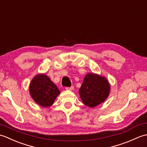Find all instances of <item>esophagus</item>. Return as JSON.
<instances>
[{"instance_id": "obj_1", "label": "esophagus", "mask_w": 147, "mask_h": 147, "mask_svg": "<svg viewBox=\"0 0 147 147\" xmlns=\"http://www.w3.org/2000/svg\"><path fill=\"white\" fill-rule=\"evenodd\" d=\"M74 89L73 86H71V87H65V90H73Z\"/></svg>"}]
</instances>
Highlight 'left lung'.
<instances>
[{
	"label": "left lung",
	"mask_w": 147,
	"mask_h": 147,
	"mask_svg": "<svg viewBox=\"0 0 147 147\" xmlns=\"http://www.w3.org/2000/svg\"><path fill=\"white\" fill-rule=\"evenodd\" d=\"M110 86L105 78L93 73L87 74L79 90L84 104L95 107L108 97Z\"/></svg>",
	"instance_id": "8db88e82"
}]
</instances>
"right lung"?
Wrapping results in <instances>:
<instances>
[{
  "label": "right lung",
  "instance_id": "add662e5",
  "mask_svg": "<svg viewBox=\"0 0 147 147\" xmlns=\"http://www.w3.org/2000/svg\"><path fill=\"white\" fill-rule=\"evenodd\" d=\"M30 92L36 104L47 107L54 104L60 91L49 78L44 74L34 77L30 83Z\"/></svg>",
  "mask_w": 147,
  "mask_h": 147
}]
</instances>
